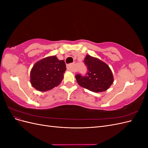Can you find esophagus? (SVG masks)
<instances>
[{"label": "esophagus", "mask_w": 148, "mask_h": 148, "mask_svg": "<svg viewBox=\"0 0 148 148\" xmlns=\"http://www.w3.org/2000/svg\"><path fill=\"white\" fill-rule=\"evenodd\" d=\"M73 64H69L66 65V69L70 71H73Z\"/></svg>", "instance_id": "1"}]
</instances>
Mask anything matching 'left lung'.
<instances>
[{
  "label": "left lung",
  "instance_id": "1",
  "mask_svg": "<svg viewBox=\"0 0 148 148\" xmlns=\"http://www.w3.org/2000/svg\"><path fill=\"white\" fill-rule=\"evenodd\" d=\"M88 72L85 76L77 74L76 79L79 86L89 91L99 92L108 89L114 82L109 66L97 58L87 55L84 60Z\"/></svg>",
  "mask_w": 148,
  "mask_h": 148
}]
</instances>
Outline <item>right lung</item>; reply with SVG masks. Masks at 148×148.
<instances>
[{
	"instance_id": "1",
	"label": "right lung",
	"mask_w": 148,
	"mask_h": 148,
	"mask_svg": "<svg viewBox=\"0 0 148 148\" xmlns=\"http://www.w3.org/2000/svg\"><path fill=\"white\" fill-rule=\"evenodd\" d=\"M66 71L65 62L56 56L39 60L31 70L30 82L38 91H46L57 86L64 78Z\"/></svg>"
}]
</instances>
